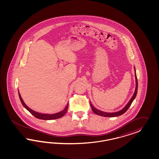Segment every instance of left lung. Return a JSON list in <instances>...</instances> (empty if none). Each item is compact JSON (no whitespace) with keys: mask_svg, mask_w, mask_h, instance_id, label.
<instances>
[{"mask_svg":"<svg viewBox=\"0 0 159 159\" xmlns=\"http://www.w3.org/2000/svg\"><path fill=\"white\" fill-rule=\"evenodd\" d=\"M135 72V79H136V88H135V93L133 95V96L132 97V98H130V100L128 102V103L126 105L125 107L121 110L120 111L116 112H112V113H110V112H103V111H100L98 110H97L96 108H95L92 103L90 102V106L92 107V111H93V112L96 114H97L98 116H106V117H115V116H121L123 114H124L126 111L128 110V108H129L131 104L132 103L133 101L134 100L135 97L136 96L137 94V92H138V79H137V76H136V72Z\"/></svg>","mask_w":159,"mask_h":159,"instance_id":"8db88e82","label":"left lung"}]
</instances>
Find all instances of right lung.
I'll list each match as a JSON object with an SVG mask.
<instances>
[{
  "instance_id": "obj_1",
  "label": "right lung",
  "mask_w": 159,
  "mask_h": 159,
  "mask_svg": "<svg viewBox=\"0 0 159 159\" xmlns=\"http://www.w3.org/2000/svg\"><path fill=\"white\" fill-rule=\"evenodd\" d=\"M19 96L20 99V101L21 102L23 106H24V107L28 110V111L33 115L34 116L35 118H38V119H40V120H55V119H58L59 118L62 117L63 116H64L66 112H67V108H68V104L67 106L66 107V108L63 110V111H61L58 113L56 114H41L37 112L33 111V110L30 109L29 107L26 106V104L24 103V101L23 100L21 97L20 96V94L19 92Z\"/></svg>"
}]
</instances>
